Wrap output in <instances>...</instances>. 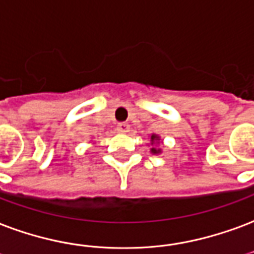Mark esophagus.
Masks as SVG:
<instances>
[{
  "label": "esophagus",
  "mask_w": 254,
  "mask_h": 254,
  "mask_svg": "<svg viewBox=\"0 0 254 254\" xmlns=\"http://www.w3.org/2000/svg\"><path fill=\"white\" fill-rule=\"evenodd\" d=\"M118 131H119V132H128L129 126L127 125V123H119V125H118Z\"/></svg>",
  "instance_id": "obj_1"
}]
</instances>
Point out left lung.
I'll use <instances>...</instances> for the list:
<instances>
[{
  "label": "left lung",
  "instance_id": "obj_1",
  "mask_svg": "<svg viewBox=\"0 0 254 254\" xmlns=\"http://www.w3.org/2000/svg\"><path fill=\"white\" fill-rule=\"evenodd\" d=\"M150 142H151V148H150V151L152 152V154H155V155H158V154H161L162 152V148L158 147L159 144H161L162 139L159 135L156 134H152L151 138H150Z\"/></svg>",
  "mask_w": 254,
  "mask_h": 254
}]
</instances>
